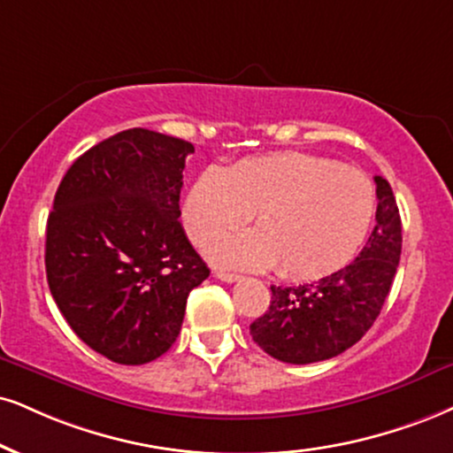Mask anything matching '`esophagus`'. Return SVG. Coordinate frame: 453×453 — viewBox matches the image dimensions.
Returning <instances> with one entry per match:
<instances>
[{
  "mask_svg": "<svg viewBox=\"0 0 453 453\" xmlns=\"http://www.w3.org/2000/svg\"><path fill=\"white\" fill-rule=\"evenodd\" d=\"M214 275L220 279V281H225V283H235V281H239V275H235V273H226V271H216Z\"/></svg>",
  "mask_w": 453,
  "mask_h": 453,
  "instance_id": "34e87169",
  "label": "esophagus"
}]
</instances>
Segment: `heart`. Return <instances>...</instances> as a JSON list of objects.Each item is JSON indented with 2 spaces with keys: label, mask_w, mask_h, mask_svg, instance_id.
Returning <instances> with one entry per match:
<instances>
[{
  "label": "heart",
  "mask_w": 453,
  "mask_h": 453,
  "mask_svg": "<svg viewBox=\"0 0 453 453\" xmlns=\"http://www.w3.org/2000/svg\"><path fill=\"white\" fill-rule=\"evenodd\" d=\"M254 211L256 231L228 237L211 258L289 279L332 275L353 260L370 233L376 193L363 172L309 153H279L222 170L211 167L184 201L195 243H210Z\"/></svg>",
  "instance_id": "obj_1"
}]
</instances>
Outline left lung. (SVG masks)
<instances>
[{"label": "left lung", "instance_id": "obj_1", "mask_svg": "<svg viewBox=\"0 0 453 453\" xmlns=\"http://www.w3.org/2000/svg\"><path fill=\"white\" fill-rule=\"evenodd\" d=\"M376 180V226L349 266L315 283L271 286V304L252 326L254 342L283 363L332 359L365 336L380 315L401 258V216L393 188Z\"/></svg>", "mask_w": 453, "mask_h": 453}]
</instances>
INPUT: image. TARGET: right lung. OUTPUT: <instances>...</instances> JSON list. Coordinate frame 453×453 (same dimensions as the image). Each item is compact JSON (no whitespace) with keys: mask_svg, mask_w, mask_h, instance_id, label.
<instances>
[{"mask_svg":"<svg viewBox=\"0 0 453 453\" xmlns=\"http://www.w3.org/2000/svg\"><path fill=\"white\" fill-rule=\"evenodd\" d=\"M191 142L132 127L77 157L56 191L46 275L73 332L121 365L176 342L188 292L210 269L180 225Z\"/></svg>","mask_w":453,"mask_h":453,"instance_id":"right-lung-1","label":"right lung"}]
</instances>
